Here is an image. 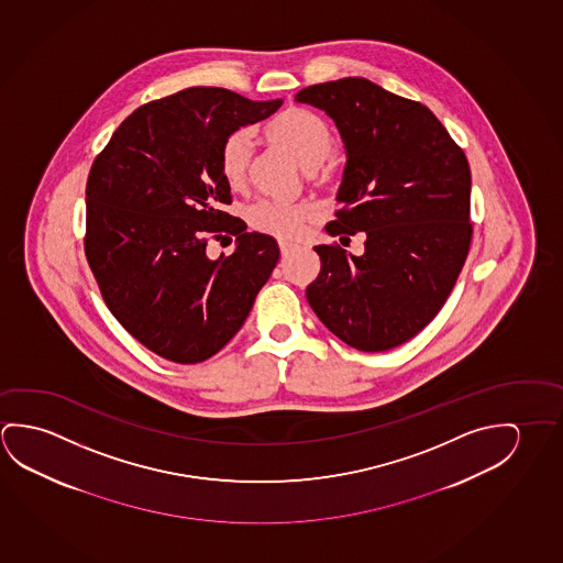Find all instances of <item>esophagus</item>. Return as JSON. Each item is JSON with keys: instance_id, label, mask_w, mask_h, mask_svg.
Here are the masks:
<instances>
[{"instance_id": "1", "label": "esophagus", "mask_w": 563, "mask_h": 563, "mask_svg": "<svg viewBox=\"0 0 563 563\" xmlns=\"http://www.w3.org/2000/svg\"><path fill=\"white\" fill-rule=\"evenodd\" d=\"M279 252H282V258H287L294 252V246L287 242H279Z\"/></svg>"}]
</instances>
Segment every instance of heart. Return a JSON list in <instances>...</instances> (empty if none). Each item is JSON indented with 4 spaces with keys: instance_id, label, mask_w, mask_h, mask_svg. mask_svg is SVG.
Wrapping results in <instances>:
<instances>
[{
    "instance_id": "heart-1",
    "label": "heart",
    "mask_w": 563,
    "mask_h": 563,
    "mask_svg": "<svg viewBox=\"0 0 563 563\" xmlns=\"http://www.w3.org/2000/svg\"><path fill=\"white\" fill-rule=\"evenodd\" d=\"M262 134L269 144L291 154L314 186H331L334 166L327 161L334 148L331 125L305 108H287L262 125ZM252 164V136L239 129L223 139L217 152L219 174L229 188L242 189ZM309 203H284L274 199H260L244 209V219L252 231L266 234L277 241H295L311 219Z\"/></svg>"
}]
</instances>
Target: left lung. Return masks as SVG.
I'll list each match as a JSON object with an SVG mask.
<instances>
[{
	"label": "left lung",
	"mask_w": 563,
	"mask_h": 563,
	"mask_svg": "<svg viewBox=\"0 0 563 563\" xmlns=\"http://www.w3.org/2000/svg\"><path fill=\"white\" fill-rule=\"evenodd\" d=\"M295 101L327 111L346 148L344 203L331 236L364 231V254L314 246L321 272L307 301L322 324L362 352H384L429 324L464 268L473 224L472 174L446 126L419 101L366 78L314 84Z\"/></svg>",
	"instance_id": "8db88e82"
}]
</instances>
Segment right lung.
I'll return each instance as SVG.
<instances>
[{
    "label": "right lung",
    "instance_id": "right-lung-1",
    "mask_svg": "<svg viewBox=\"0 0 563 563\" xmlns=\"http://www.w3.org/2000/svg\"><path fill=\"white\" fill-rule=\"evenodd\" d=\"M224 88H188L126 117L91 164L84 251L103 301L131 336L176 364L214 356L241 331L279 260L272 236L224 213V136L276 113ZM236 235L231 257L211 240Z\"/></svg>",
    "mask_w": 563,
    "mask_h": 563
}]
</instances>
